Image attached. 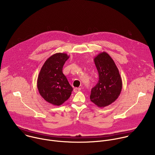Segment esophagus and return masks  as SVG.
<instances>
[{"label":"esophagus","mask_w":155,"mask_h":155,"mask_svg":"<svg viewBox=\"0 0 155 155\" xmlns=\"http://www.w3.org/2000/svg\"><path fill=\"white\" fill-rule=\"evenodd\" d=\"M80 90H81V88L80 87H75L74 89V91L75 93H77L78 91H79Z\"/></svg>","instance_id":"esophagus-1"}]
</instances>
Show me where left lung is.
<instances>
[{
  "label": "left lung",
  "mask_w": 155,
  "mask_h": 155,
  "mask_svg": "<svg viewBox=\"0 0 155 155\" xmlns=\"http://www.w3.org/2000/svg\"><path fill=\"white\" fill-rule=\"evenodd\" d=\"M94 61L99 81L92 88L90 99L97 107H104L117 99L122 90V80L114 61L106 52L99 53Z\"/></svg>",
  "instance_id": "obj_1"
}]
</instances>
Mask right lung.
Segmentation results:
<instances>
[{"instance_id": "add662e5", "label": "right lung", "mask_w": 155, "mask_h": 155, "mask_svg": "<svg viewBox=\"0 0 155 155\" xmlns=\"http://www.w3.org/2000/svg\"><path fill=\"white\" fill-rule=\"evenodd\" d=\"M69 58L66 53L54 54L44 63L38 76L37 85L40 96L54 105H62L73 90L62 73L63 65Z\"/></svg>"}]
</instances>
